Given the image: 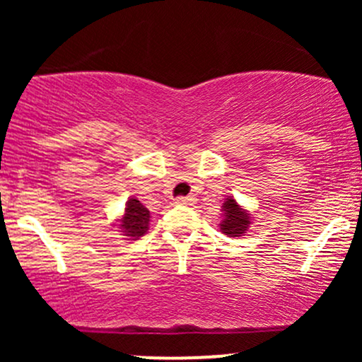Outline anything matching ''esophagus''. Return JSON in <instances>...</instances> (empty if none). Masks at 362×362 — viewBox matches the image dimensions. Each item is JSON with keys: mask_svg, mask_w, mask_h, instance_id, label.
<instances>
[{"mask_svg": "<svg viewBox=\"0 0 362 362\" xmlns=\"http://www.w3.org/2000/svg\"><path fill=\"white\" fill-rule=\"evenodd\" d=\"M195 201H197V199H195L194 195H187V197H177V199H175V204H180V206H194Z\"/></svg>", "mask_w": 362, "mask_h": 362, "instance_id": "obj_1", "label": "esophagus"}]
</instances>
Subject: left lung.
Instances as JSON below:
<instances>
[{
	"mask_svg": "<svg viewBox=\"0 0 362 362\" xmlns=\"http://www.w3.org/2000/svg\"><path fill=\"white\" fill-rule=\"evenodd\" d=\"M250 226V214L242 209L233 197H228L223 204V221L219 224L221 231L228 236H242Z\"/></svg>",
	"mask_w": 362,
	"mask_h": 362,
	"instance_id": "obj_1",
	"label": "left lung"
}]
</instances>
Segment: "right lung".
<instances>
[{"instance_id":"obj_1","label":"right lung","mask_w":362,"mask_h":362,"mask_svg":"<svg viewBox=\"0 0 362 362\" xmlns=\"http://www.w3.org/2000/svg\"><path fill=\"white\" fill-rule=\"evenodd\" d=\"M149 226V211L144 207L138 199L131 197L126 204V213L120 219V231L124 236H129L132 240H138L148 231Z\"/></svg>"}]
</instances>
